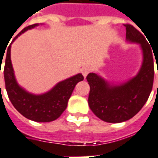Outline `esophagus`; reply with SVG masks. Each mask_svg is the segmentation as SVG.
<instances>
[{"mask_svg": "<svg viewBox=\"0 0 158 158\" xmlns=\"http://www.w3.org/2000/svg\"><path fill=\"white\" fill-rule=\"evenodd\" d=\"M81 73H82L83 76L85 78L86 76L88 75V73H89V69H88V68H83V69H81Z\"/></svg>", "mask_w": 158, "mask_h": 158, "instance_id": "34e87169", "label": "esophagus"}]
</instances>
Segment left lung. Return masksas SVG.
<instances>
[{"label": "left lung", "mask_w": 158, "mask_h": 158, "mask_svg": "<svg viewBox=\"0 0 158 158\" xmlns=\"http://www.w3.org/2000/svg\"><path fill=\"white\" fill-rule=\"evenodd\" d=\"M123 25L127 41L139 44L142 50L143 62L139 73L120 85H110L95 73H89L86 77L90 87L89 108L96 117L107 123L124 122L133 118L145 105L152 89L154 61L152 48L134 26Z\"/></svg>", "instance_id": "left-lung-1"}]
</instances>
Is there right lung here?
Instances as JSON below:
<instances>
[{"mask_svg":"<svg viewBox=\"0 0 158 158\" xmlns=\"http://www.w3.org/2000/svg\"><path fill=\"white\" fill-rule=\"evenodd\" d=\"M38 25V23H35L24 28L14 37L12 41L28 29H33ZM3 73L6 89L13 106L26 118L40 123L52 122L58 118L67 108L68 102L75 85L84 79V76L81 73H78L59 82L45 94L34 95L28 92L19 85L15 79L11 62V45L8 46L6 52Z\"/></svg>","mask_w":158,"mask_h":158,"instance_id":"obj_1","label":"right lung"}]
</instances>
